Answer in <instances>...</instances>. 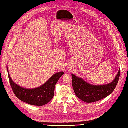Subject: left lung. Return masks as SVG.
I'll list each match as a JSON object with an SVG mask.
<instances>
[{
	"mask_svg": "<svg viewBox=\"0 0 128 128\" xmlns=\"http://www.w3.org/2000/svg\"><path fill=\"white\" fill-rule=\"evenodd\" d=\"M120 72V70H119L113 82L101 86L90 85L81 78L72 74V88L76 96L86 103L97 102L104 98L114 90L119 81Z\"/></svg>",
	"mask_w": 128,
	"mask_h": 128,
	"instance_id": "1",
	"label": "left lung"
}]
</instances>
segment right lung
Wrapping results in <instances>:
<instances>
[{"instance_id": "obj_1", "label": "right lung", "mask_w": 128, "mask_h": 128, "mask_svg": "<svg viewBox=\"0 0 128 128\" xmlns=\"http://www.w3.org/2000/svg\"><path fill=\"white\" fill-rule=\"evenodd\" d=\"M8 73L12 88L18 98L29 104L42 106L46 104L53 98L55 86L64 72H60L53 75L44 85L34 89H26L16 85L11 78L9 72Z\"/></svg>"}]
</instances>
